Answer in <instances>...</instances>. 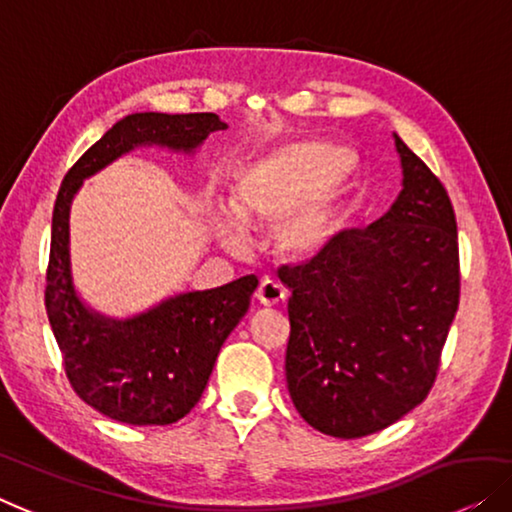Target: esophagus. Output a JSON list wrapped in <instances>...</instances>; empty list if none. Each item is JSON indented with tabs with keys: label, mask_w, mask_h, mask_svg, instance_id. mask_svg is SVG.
I'll use <instances>...</instances> for the list:
<instances>
[{
	"label": "esophagus",
	"mask_w": 512,
	"mask_h": 512,
	"mask_svg": "<svg viewBox=\"0 0 512 512\" xmlns=\"http://www.w3.org/2000/svg\"><path fill=\"white\" fill-rule=\"evenodd\" d=\"M256 300L261 302L263 307H277L286 300V291L279 281L263 279L261 286H258V291H256Z\"/></svg>",
	"instance_id": "34e87169"
}]
</instances>
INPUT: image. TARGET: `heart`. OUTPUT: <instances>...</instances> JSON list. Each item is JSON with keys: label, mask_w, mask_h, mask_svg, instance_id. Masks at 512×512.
Returning a JSON list of instances; mask_svg holds the SVG:
<instances>
[{"label": "heart", "mask_w": 512, "mask_h": 512, "mask_svg": "<svg viewBox=\"0 0 512 512\" xmlns=\"http://www.w3.org/2000/svg\"><path fill=\"white\" fill-rule=\"evenodd\" d=\"M355 175L358 161L346 147L325 140H295L274 147L242 170L231 205L247 226L277 223L274 244L286 258L311 261L335 242ZM237 220L226 210H217L212 217L217 238L233 251L244 247V231Z\"/></svg>", "instance_id": "1"}]
</instances>
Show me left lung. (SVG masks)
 Instances as JSON below:
<instances>
[{"mask_svg":"<svg viewBox=\"0 0 512 512\" xmlns=\"http://www.w3.org/2000/svg\"><path fill=\"white\" fill-rule=\"evenodd\" d=\"M402 191L367 228L337 233L291 288L286 385L318 432L360 439L427 397L459 305L457 224L436 175L392 133Z\"/></svg>","mask_w":512,"mask_h":512,"instance_id":"1","label":"left lung"}]
</instances>
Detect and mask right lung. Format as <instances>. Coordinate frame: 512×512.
<instances>
[{
  "instance_id": "1",
  "label": "right lung",
  "mask_w": 512,
  "mask_h": 512,
  "mask_svg": "<svg viewBox=\"0 0 512 512\" xmlns=\"http://www.w3.org/2000/svg\"><path fill=\"white\" fill-rule=\"evenodd\" d=\"M214 113H133L113 124L76 161L59 187L46 277V309L66 376L85 404L127 425H170L201 399L219 348L247 314L258 279L170 295L127 318L106 316L80 298L71 270V203L92 177L138 147L196 154L224 131Z\"/></svg>"
}]
</instances>
